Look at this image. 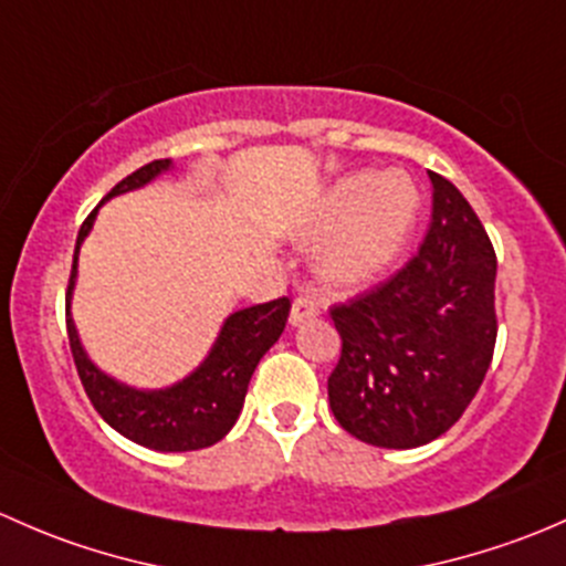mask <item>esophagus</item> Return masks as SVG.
I'll list each match as a JSON object with an SVG mask.
<instances>
[{"instance_id":"obj_1","label":"esophagus","mask_w":566,"mask_h":566,"mask_svg":"<svg viewBox=\"0 0 566 566\" xmlns=\"http://www.w3.org/2000/svg\"><path fill=\"white\" fill-rule=\"evenodd\" d=\"M318 313H322V305H318L316 296L302 294V296H296L294 305H291V316H289V322H291V326H296V324L307 322V318L318 316Z\"/></svg>"}]
</instances>
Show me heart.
<instances>
[{
  "label": "heart",
  "instance_id": "heart-1",
  "mask_svg": "<svg viewBox=\"0 0 566 566\" xmlns=\"http://www.w3.org/2000/svg\"><path fill=\"white\" fill-rule=\"evenodd\" d=\"M417 212L419 193L403 171H357L318 198L302 237H326L316 253V272L324 283L352 289L376 281L395 264Z\"/></svg>",
  "mask_w": 566,
  "mask_h": 566
}]
</instances>
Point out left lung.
<instances>
[{
    "mask_svg": "<svg viewBox=\"0 0 566 566\" xmlns=\"http://www.w3.org/2000/svg\"><path fill=\"white\" fill-rule=\"evenodd\" d=\"M433 212L419 253L376 289L329 307L340 359L326 378L346 433L411 450L452 428L496 346V250L463 193L428 171Z\"/></svg>",
    "mask_w": 566,
    "mask_h": 566,
    "instance_id": "1",
    "label": "left lung"
}]
</instances>
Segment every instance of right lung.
Masks as SVG:
<instances>
[{"label":"right lung","mask_w":566,"mask_h":566,"mask_svg":"<svg viewBox=\"0 0 566 566\" xmlns=\"http://www.w3.org/2000/svg\"><path fill=\"white\" fill-rule=\"evenodd\" d=\"M168 168H171V160L147 163L138 171H133L130 177L122 179L119 185H114L106 198L144 188L147 182H153L157 174L168 171ZM95 214L97 209H92L90 218L81 223L65 300L70 352H73L75 370H78V378L84 384L86 395H90L92 406L116 433L136 441V444L149 447V450L190 452L212 447L214 441H220L234 428L255 365L281 337L291 311L289 296L231 313L209 357L174 387L144 392V389H133L127 384L114 381L106 373L97 370L92 359L86 357L73 318H70V294H73L75 285L78 248L92 231Z\"/></svg>","instance_id":"1"}]
</instances>
